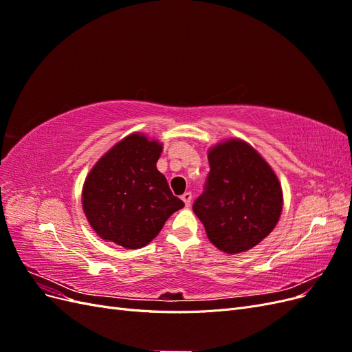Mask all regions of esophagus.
I'll use <instances>...</instances> for the list:
<instances>
[{
	"mask_svg": "<svg viewBox=\"0 0 352 352\" xmlns=\"http://www.w3.org/2000/svg\"><path fill=\"white\" fill-rule=\"evenodd\" d=\"M182 201L185 202V206L188 207V206L190 204V201H192V194H190V192H185V194L182 195Z\"/></svg>",
	"mask_w": 352,
	"mask_h": 352,
	"instance_id": "obj_1",
	"label": "esophagus"
}]
</instances>
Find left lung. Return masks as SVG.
Listing matches in <instances>:
<instances>
[{
	"mask_svg": "<svg viewBox=\"0 0 352 352\" xmlns=\"http://www.w3.org/2000/svg\"><path fill=\"white\" fill-rule=\"evenodd\" d=\"M210 172L192 210L212 245L228 254L248 251L274 229L282 189L272 167L247 142L211 148Z\"/></svg>",
	"mask_w": 352,
	"mask_h": 352,
	"instance_id": "8db88e82",
	"label": "left lung"
}]
</instances>
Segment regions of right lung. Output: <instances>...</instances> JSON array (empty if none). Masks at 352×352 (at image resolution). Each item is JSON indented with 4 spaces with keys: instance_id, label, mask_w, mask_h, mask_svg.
Wrapping results in <instances>:
<instances>
[{
    "instance_id": "right-lung-1",
    "label": "right lung",
    "mask_w": 352,
    "mask_h": 352,
    "mask_svg": "<svg viewBox=\"0 0 352 352\" xmlns=\"http://www.w3.org/2000/svg\"><path fill=\"white\" fill-rule=\"evenodd\" d=\"M162 150V144L133 133L114 145L91 170L82 204L89 225L102 239L123 248H142L185 206L157 170Z\"/></svg>"
}]
</instances>
